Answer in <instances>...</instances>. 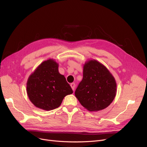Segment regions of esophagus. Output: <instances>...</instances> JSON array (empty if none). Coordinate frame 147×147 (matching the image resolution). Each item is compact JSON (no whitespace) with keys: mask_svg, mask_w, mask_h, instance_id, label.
Listing matches in <instances>:
<instances>
[{"mask_svg":"<svg viewBox=\"0 0 147 147\" xmlns=\"http://www.w3.org/2000/svg\"><path fill=\"white\" fill-rule=\"evenodd\" d=\"M70 86H71V87L72 89L74 90L75 89V86H76V85H75V83H71V84H70Z\"/></svg>","mask_w":147,"mask_h":147,"instance_id":"34e87169","label":"esophagus"}]
</instances>
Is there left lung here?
<instances>
[{"label": "left lung", "mask_w": 147, "mask_h": 147, "mask_svg": "<svg viewBox=\"0 0 147 147\" xmlns=\"http://www.w3.org/2000/svg\"><path fill=\"white\" fill-rule=\"evenodd\" d=\"M117 84L106 67L94 59L83 66V79L75 91L81 105L89 111L102 110L113 102Z\"/></svg>", "instance_id": "1"}]
</instances>
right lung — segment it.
<instances>
[{
    "mask_svg": "<svg viewBox=\"0 0 147 147\" xmlns=\"http://www.w3.org/2000/svg\"><path fill=\"white\" fill-rule=\"evenodd\" d=\"M73 92L64 76L59 73L58 64L52 59L38 65L27 82V93L30 101L46 111L59 107L64 98Z\"/></svg>",
    "mask_w": 147,
    "mask_h": 147,
    "instance_id": "1",
    "label": "right lung"
}]
</instances>
